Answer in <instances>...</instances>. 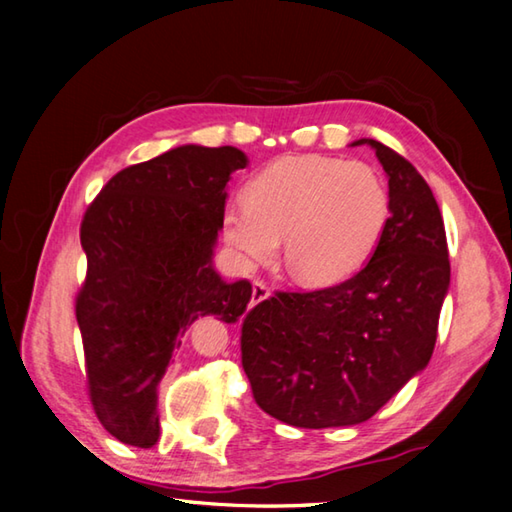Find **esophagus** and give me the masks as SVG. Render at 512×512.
<instances>
[{
  "label": "esophagus",
  "instance_id": "obj_1",
  "mask_svg": "<svg viewBox=\"0 0 512 512\" xmlns=\"http://www.w3.org/2000/svg\"><path fill=\"white\" fill-rule=\"evenodd\" d=\"M268 296H271V291L264 282H255L253 284V296H250V305H259V302H264Z\"/></svg>",
  "mask_w": 512,
  "mask_h": 512
}]
</instances>
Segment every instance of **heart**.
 <instances>
[{"label": "heart", "instance_id": "heart-1", "mask_svg": "<svg viewBox=\"0 0 512 512\" xmlns=\"http://www.w3.org/2000/svg\"><path fill=\"white\" fill-rule=\"evenodd\" d=\"M246 201L223 212V239L241 264L284 262L305 287H334L375 255L391 221V189L368 162L282 155L248 180Z\"/></svg>", "mask_w": 512, "mask_h": 512}]
</instances>
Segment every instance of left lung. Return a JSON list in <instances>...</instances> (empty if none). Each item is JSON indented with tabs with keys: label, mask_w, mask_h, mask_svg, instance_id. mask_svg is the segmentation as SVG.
<instances>
[{
	"label": "left lung",
	"mask_w": 512,
	"mask_h": 512,
	"mask_svg": "<svg viewBox=\"0 0 512 512\" xmlns=\"http://www.w3.org/2000/svg\"><path fill=\"white\" fill-rule=\"evenodd\" d=\"M391 221L375 255L343 284L277 293L248 311L241 363L259 409L302 429L352 427L427 368L449 291L443 216L409 160L377 140Z\"/></svg>",
	"instance_id": "obj_1"
}]
</instances>
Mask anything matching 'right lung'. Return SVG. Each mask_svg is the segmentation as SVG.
Here are the masks:
<instances>
[{
    "label": "right lung",
    "mask_w": 512,
    "mask_h": 512,
    "mask_svg": "<svg viewBox=\"0 0 512 512\" xmlns=\"http://www.w3.org/2000/svg\"><path fill=\"white\" fill-rule=\"evenodd\" d=\"M246 164L235 146H176L119 171L85 212L76 320L94 411L124 445L158 443V388L180 336L201 316L237 323L253 296L214 268L228 180Z\"/></svg>",
    "instance_id": "right-lung-1"
}]
</instances>
